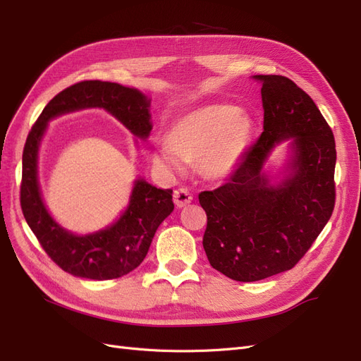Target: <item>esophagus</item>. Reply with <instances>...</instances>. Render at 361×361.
<instances>
[{"mask_svg":"<svg viewBox=\"0 0 361 361\" xmlns=\"http://www.w3.org/2000/svg\"><path fill=\"white\" fill-rule=\"evenodd\" d=\"M173 200L178 207H183L192 202V195L188 192V190L179 188L173 192Z\"/></svg>","mask_w":361,"mask_h":361,"instance_id":"1","label":"esophagus"}]
</instances>
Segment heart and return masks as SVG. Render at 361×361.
Here are the masks:
<instances>
[{
	"label": "heart",
	"instance_id": "obj_1",
	"mask_svg": "<svg viewBox=\"0 0 361 361\" xmlns=\"http://www.w3.org/2000/svg\"><path fill=\"white\" fill-rule=\"evenodd\" d=\"M253 138L248 116L224 104L197 108L167 130V145L152 152V162L167 174H180L187 162H197L207 180L227 179L245 158Z\"/></svg>",
	"mask_w": 361,
	"mask_h": 361
}]
</instances>
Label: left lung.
I'll use <instances>...</instances> for the list:
<instances>
[{
	"label": "left lung",
	"instance_id": "obj_1",
	"mask_svg": "<svg viewBox=\"0 0 361 361\" xmlns=\"http://www.w3.org/2000/svg\"><path fill=\"white\" fill-rule=\"evenodd\" d=\"M262 84L264 133L223 187L199 194L207 215L203 248L221 274L257 281L297 265L334 209L336 143L312 97L286 76ZM287 141L280 166L270 152Z\"/></svg>",
	"mask_w": 361,
	"mask_h": 361
}]
</instances>
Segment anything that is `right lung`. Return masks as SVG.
Listing matches in <instances>:
<instances>
[{"mask_svg":"<svg viewBox=\"0 0 361 361\" xmlns=\"http://www.w3.org/2000/svg\"><path fill=\"white\" fill-rule=\"evenodd\" d=\"M150 101L134 87L108 81H82L51 99L27 137L20 185L24 216L48 256L75 277L111 280L135 269L145 260L157 228L173 212L174 204L171 190L157 188L138 176L128 204L116 221L85 235L64 228L48 211L39 182V150L48 123L64 114L101 108L117 118L135 138L146 141L154 128Z\"/></svg>","mask_w":361,"mask_h":361,"instance_id":"right-lung-1","label":"right lung"}]
</instances>
